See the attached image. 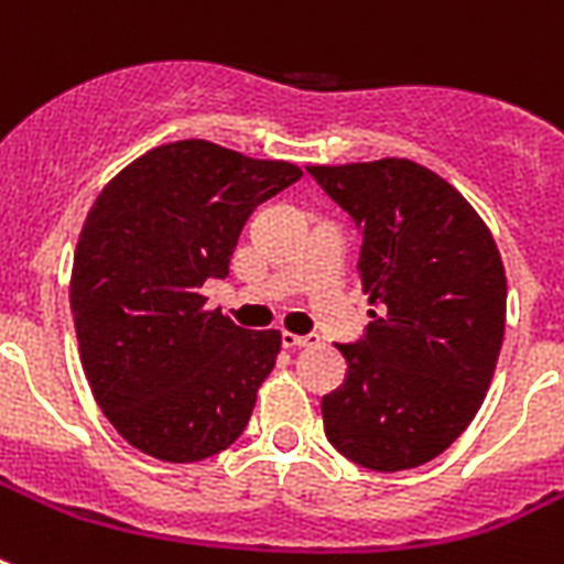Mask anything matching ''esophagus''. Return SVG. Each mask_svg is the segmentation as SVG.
I'll list each match as a JSON object with an SVG mask.
<instances>
[{"instance_id": "esophagus-1", "label": "esophagus", "mask_w": 564, "mask_h": 564, "mask_svg": "<svg viewBox=\"0 0 564 564\" xmlns=\"http://www.w3.org/2000/svg\"><path fill=\"white\" fill-rule=\"evenodd\" d=\"M283 348H290V351H301V348H310V345H316V336H299V334H283Z\"/></svg>"}]
</instances>
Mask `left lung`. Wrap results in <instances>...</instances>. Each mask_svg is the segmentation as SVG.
Returning a JSON list of instances; mask_svg holds the SVG:
<instances>
[{
  "instance_id": "obj_1",
  "label": "left lung",
  "mask_w": 564,
  "mask_h": 564,
  "mask_svg": "<svg viewBox=\"0 0 564 564\" xmlns=\"http://www.w3.org/2000/svg\"><path fill=\"white\" fill-rule=\"evenodd\" d=\"M362 228L369 334L339 345L348 380L325 394L330 445L371 471L430 463L480 410L507 327L498 242L465 195L406 158L307 166Z\"/></svg>"
}]
</instances>
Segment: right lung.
Instances as JSON below:
<instances>
[{"instance_id":"add662e5","label":"right lung","mask_w":564,"mask_h":564,"mask_svg":"<svg viewBox=\"0 0 564 564\" xmlns=\"http://www.w3.org/2000/svg\"><path fill=\"white\" fill-rule=\"evenodd\" d=\"M301 178L210 140L140 154L101 187L78 234L69 307L93 398L128 445L198 463L234 445L281 354L207 307L257 204Z\"/></svg>"}]
</instances>
